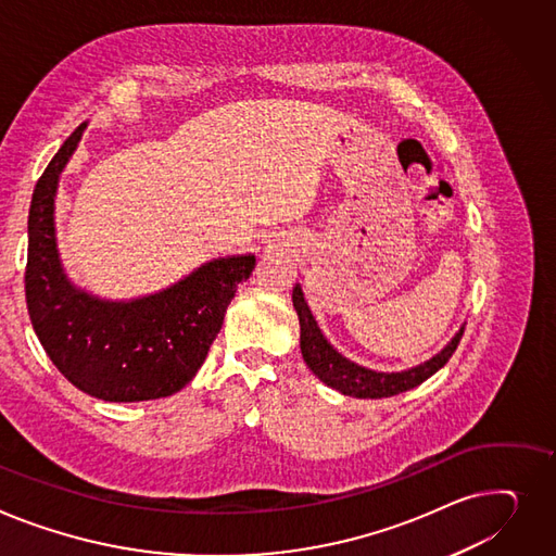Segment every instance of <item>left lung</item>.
<instances>
[{
  "label": "left lung",
  "instance_id": "1",
  "mask_svg": "<svg viewBox=\"0 0 556 556\" xmlns=\"http://www.w3.org/2000/svg\"><path fill=\"white\" fill-rule=\"evenodd\" d=\"M292 306L298 311L300 317V346L304 362L308 364L311 371L330 389H336L344 395L353 397H391L397 393L409 391L418 384H422L427 378H431L435 371H440L442 366L450 362L454 351L458 349V342L463 338L465 328L456 332V338L442 349L438 355L427 359L425 364H418L409 371H400V374H378L371 371V368H364L351 359H346L342 353H338L328 344V340L321 336V330L304 300L302 286L298 283L292 288Z\"/></svg>",
  "mask_w": 556,
  "mask_h": 556
}]
</instances>
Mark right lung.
<instances>
[{
	"instance_id": "right-lung-1",
	"label": "right lung",
	"mask_w": 556,
	"mask_h": 556,
	"mask_svg": "<svg viewBox=\"0 0 556 556\" xmlns=\"http://www.w3.org/2000/svg\"><path fill=\"white\" fill-rule=\"evenodd\" d=\"M85 123L37 180L28 210L26 306L35 336L58 371L106 402L167 397L188 384L218 336L254 254L220 256L178 283L129 302H109L68 281L55 243V192Z\"/></svg>"
}]
</instances>
